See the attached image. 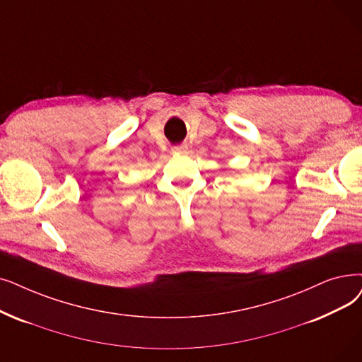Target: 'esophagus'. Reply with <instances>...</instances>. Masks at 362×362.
I'll use <instances>...</instances> for the list:
<instances>
[{
	"mask_svg": "<svg viewBox=\"0 0 362 362\" xmlns=\"http://www.w3.org/2000/svg\"><path fill=\"white\" fill-rule=\"evenodd\" d=\"M187 151V145H179L173 148V152L175 153H185Z\"/></svg>",
	"mask_w": 362,
	"mask_h": 362,
	"instance_id": "esophagus-1",
	"label": "esophagus"
}]
</instances>
